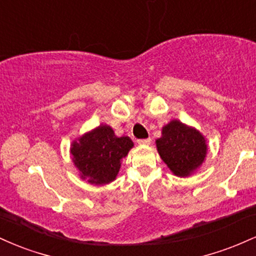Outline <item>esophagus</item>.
<instances>
[{
    "mask_svg": "<svg viewBox=\"0 0 256 256\" xmlns=\"http://www.w3.org/2000/svg\"><path fill=\"white\" fill-rule=\"evenodd\" d=\"M138 144H150L152 143V138H143V140H137Z\"/></svg>",
    "mask_w": 256,
    "mask_h": 256,
    "instance_id": "1",
    "label": "esophagus"
}]
</instances>
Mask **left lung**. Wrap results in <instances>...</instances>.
I'll use <instances>...</instances> for the list:
<instances>
[{"label":"left lung","instance_id":"8db88e82","mask_svg":"<svg viewBox=\"0 0 256 256\" xmlns=\"http://www.w3.org/2000/svg\"><path fill=\"white\" fill-rule=\"evenodd\" d=\"M158 152L170 170L178 177H186L204 162L207 146L195 128L173 120L162 128L156 140Z\"/></svg>","mask_w":256,"mask_h":256}]
</instances>
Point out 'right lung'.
Listing matches in <instances>:
<instances>
[{
  "label": "right lung",
  "instance_id": "obj_1",
  "mask_svg": "<svg viewBox=\"0 0 256 256\" xmlns=\"http://www.w3.org/2000/svg\"><path fill=\"white\" fill-rule=\"evenodd\" d=\"M134 146L128 137H116L110 126H98L73 142V162L89 183L107 184L114 180L120 161Z\"/></svg>",
  "mask_w": 256,
  "mask_h": 256
}]
</instances>
